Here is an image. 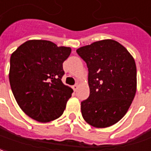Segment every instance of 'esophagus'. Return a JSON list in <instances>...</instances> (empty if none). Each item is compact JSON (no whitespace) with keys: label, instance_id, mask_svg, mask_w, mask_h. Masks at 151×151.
I'll use <instances>...</instances> for the list:
<instances>
[{"label":"esophagus","instance_id":"1","mask_svg":"<svg viewBox=\"0 0 151 151\" xmlns=\"http://www.w3.org/2000/svg\"><path fill=\"white\" fill-rule=\"evenodd\" d=\"M72 88H73V90L76 92V91L77 90V88H78V84H75V85H73V86H72Z\"/></svg>","mask_w":151,"mask_h":151}]
</instances>
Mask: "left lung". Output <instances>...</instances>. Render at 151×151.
Masks as SVG:
<instances>
[{
	"mask_svg": "<svg viewBox=\"0 0 151 151\" xmlns=\"http://www.w3.org/2000/svg\"><path fill=\"white\" fill-rule=\"evenodd\" d=\"M87 64L89 97L81 101L82 116L95 128H106L127 113L137 90V67L129 51L113 40L79 48Z\"/></svg>",
	"mask_w": 151,
	"mask_h": 151,
	"instance_id": "8db88e82",
	"label": "left lung"
}]
</instances>
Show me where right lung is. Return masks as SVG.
<instances>
[{
  "mask_svg": "<svg viewBox=\"0 0 151 151\" xmlns=\"http://www.w3.org/2000/svg\"><path fill=\"white\" fill-rule=\"evenodd\" d=\"M70 47L51 41L27 40L11 54L9 84L17 103L26 115L41 123L59 118L72 88L62 82L63 63Z\"/></svg>",
  "mask_w": 151,
  "mask_h": 151,
  "instance_id": "add662e5",
  "label": "right lung"
}]
</instances>
